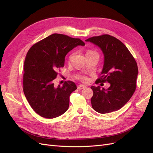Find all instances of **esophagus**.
<instances>
[{
	"label": "esophagus",
	"mask_w": 153,
	"mask_h": 153,
	"mask_svg": "<svg viewBox=\"0 0 153 153\" xmlns=\"http://www.w3.org/2000/svg\"><path fill=\"white\" fill-rule=\"evenodd\" d=\"M77 87H78V89L82 90V89H85V85H78L77 86Z\"/></svg>",
	"instance_id": "34e87169"
}]
</instances>
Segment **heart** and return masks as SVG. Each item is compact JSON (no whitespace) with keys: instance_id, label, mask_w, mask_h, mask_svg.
<instances>
[{"instance_id":"1","label":"heart","mask_w":153,"mask_h":153,"mask_svg":"<svg viewBox=\"0 0 153 153\" xmlns=\"http://www.w3.org/2000/svg\"><path fill=\"white\" fill-rule=\"evenodd\" d=\"M97 53L96 51H94V50H88L87 53H86V55H90V54H92V53ZM75 78H77V79H79L82 81H84V82H87L88 80H89V79H88V78L85 76H84V75H76L75 76Z\"/></svg>"}]
</instances>
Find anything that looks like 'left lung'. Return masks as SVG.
I'll return each mask as SVG.
<instances>
[{
    "instance_id": "left-lung-1",
    "label": "left lung",
    "mask_w": 153,
    "mask_h": 153,
    "mask_svg": "<svg viewBox=\"0 0 153 153\" xmlns=\"http://www.w3.org/2000/svg\"><path fill=\"white\" fill-rule=\"evenodd\" d=\"M98 46L104 54V65L101 76L96 81L108 82L107 89L92 86L91 104L100 114H107L121 108L131 98L136 89L138 73L137 64L127 47L121 41L108 34L87 39Z\"/></svg>"
}]
</instances>
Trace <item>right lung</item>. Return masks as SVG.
Returning <instances> with one entry per match:
<instances>
[{
	"label": "right lung",
	"mask_w": 153,
	"mask_h": 153,
	"mask_svg": "<svg viewBox=\"0 0 153 153\" xmlns=\"http://www.w3.org/2000/svg\"><path fill=\"white\" fill-rule=\"evenodd\" d=\"M85 43L79 38L53 34L34 44L27 53L24 66V92L32 108L40 116L53 119L65 113L69 96L76 89L75 83L66 81L54 87L60 68L64 67L66 54Z\"/></svg>",
	"instance_id": "1"
}]
</instances>
